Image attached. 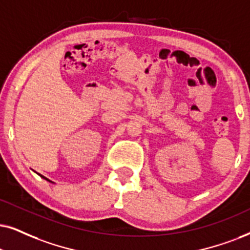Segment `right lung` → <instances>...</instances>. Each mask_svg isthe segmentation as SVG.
<instances>
[{"mask_svg": "<svg viewBox=\"0 0 250 250\" xmlns=\"http://www.w3.org/2000/svg\"><path fill=\"white\" fill-rule=\"evenodd\" d=\"M39 175H40V174H39ZM40 176H41V178H43V179H45V180H47V181H49V180H48V179H46L45 176H42V175H40ZM49 182H52V181H49Z\"/></svg>", "mask_w": 250, "mask_h": 250, "instance_id": "1", "label": "right lung"}]
</instances>
